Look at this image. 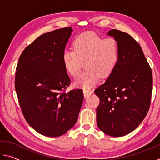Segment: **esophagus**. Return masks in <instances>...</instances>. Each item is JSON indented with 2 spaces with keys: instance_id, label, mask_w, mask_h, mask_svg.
Listing matches in <instances>:
<instances>
[{
  "instance_id": "1",
  "label": "esophagus",
  "mask_w": 160,
  "mask_h": 160,
  "mask_svg": "<svg viewBox=\"0 0 160 160\" xmlns=\"http://www.w3.org/2000/svg\"><path fill=\"white\" fill-rule=\"evenodd\" d=\"M92 93H93V91L89 90V89H84L83 90V94L85 97H87L88 95H90V94Z\"/></svg>"
}]
</instances>
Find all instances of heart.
<instances>
[{
  "label": "heart",
  "mask_w": 160,
  "mask_h": 160,
  "mask_svg": "<svg viewBox=\"0 0 160 160\" xmlns=\"http://www.w3.org/2000/svg\"><path fill=\"white\" fill-rule=\"evenodd\" d=\"M72 48L73 51H65L62 57L68 73L77 77L83 63L87 69L73 82L75 88H92L100 78L110 76L118 63V45L112 37L102 39L93 32H85L75 38Z\"/></svg>",
  "instance_id": "heart-1"
}]
</instances>
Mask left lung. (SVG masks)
I'll return each instance as SVG.
<instances>
[{
  "label": "left lung",
  "instance_id": "obj_1",
  "mask_svg": "<svg viewBox=\"0 0 160 160\" xmlns=\"http://www.w3.org/2000/svg\"><path fill=\"white\" fill-rule=\"evenodd\" d=\"M118 43L116 69L94 90L100 99L97 123L105 134L121 137L138 126L147 115L152 92V73L138 43L128 34L112 29Z\"/></svg>",
  "mask_w": 160,
  "mask_h": 160
}]
</instances>
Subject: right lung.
I'll return each instance as SVG.
<instances>
[{"instance_id": "1", "label": "right lung", "mask_w": 160, "mask_h": 160, "mask_svg": "<svg viewBox=\"0 0 160 160\" xmlns=\"http://www.w3.org/2000/svg\"><path fill=\"white\" fill-rule=\"evenodd\" d=\"M72 32L65 28L37 38L22 51L16 68L22 112L29 126L45 136H61L72 128L83 102L80 89L61 92L70 83L62 57Z\"/></svg>"}]
</instances>
